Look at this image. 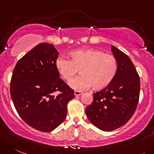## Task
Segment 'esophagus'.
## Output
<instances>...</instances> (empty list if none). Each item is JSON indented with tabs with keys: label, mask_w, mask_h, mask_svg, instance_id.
<instances>
[{
	"label": "esophagus",
	"mask_w": 154,
	"mask_h": 154,
	"mask_svg": "<svg viewBox=\"0 0 154 154\" xmlns=\"http://www.w3.org/2000/svg\"><path fill=\"white\" fill-rule=\"evenodd\" d=\"M83 93V92L82 91H79V90H75L74 91V95H75L76 97H78V96H80V95Z\"/></svg>",
	"instance_id": "34e87169"
}]
</instances>
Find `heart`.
<instances>
[{"mask_svg": "<svg viewBox=\"0 0 154 154\" xmlns=\"http://www.w3.org/2000/svg\"><path fill=\"white\" fill-rule=\"evenodd\" d=\"M70 59L58 57L55 61L57 73L65 81H70L78 72L80 75L70 82L77 90L92 87L100 90L111 84L118 72V61L115 56L94 48H82L69 53Z\"/></svg>", "mask_w": 154, "mask_h": 154, "instance_id": "1", "label": "heart"}]
</instances>
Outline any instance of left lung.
<instances>
[{
    "label": "left lung",
    "instance_id": "obj_1",
    "mask_svg": "<svg viewBox=\"0 0 154 154\" xmlns=\"http://www.w3.org/2000/svg\"><path fill=\"white\" fill-rule=\"evenodd\" d=\"M118 61V72L109 85L93 93V103L86 109L87 118L105 131L125 125L137 109L140 96V77L130 57L112 45Z\"/></svg>",
    "mask_w": 154,
    "mask_h": 154
}]
</instances>
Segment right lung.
<instances>
[{
    "instance_id": "right-lung-1",
    "label": "right lung",
    "mask_w": 154,
    "mask_h": 154,
    "mask_svg": "<svg viewBox=\"0 0 154 154\" xmlns=\"http://www.w3.org/2000/svg\"><path fill=\"white\" fill-rule=\"evenodd\" d=\"M58 51L41 43L19 60L11 80V96L21 119L32 128L49 132L67 116L74 90L60 78L55 67ZM60 93L55 95L54 93Z\"/></svg>"
}]
</instances>
